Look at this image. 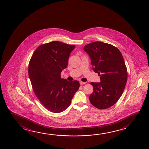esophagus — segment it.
Segmentation results:
<instances>
[{"label":"esophagus","instance_id":"34e87169","mask_svg":"<svg viewBox=\"0 0 149 149\" xmlns=\"http://www.w3.org/2000/svg\"><path fill=\"white\" fill-rule=\"evenodd\" d=\"M86 84V82H80V84L81 86L83 85V84Z\"/></svg>","mask_w":149,"mask_h":149}]
</instances>
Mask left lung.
Listing matches in <instances>:
<instances>
[{"mask_svg":"<svg viewBox=\"0 0 149 149\" xmlns=\"http://www.w3.org/2000/svg\"><path fill=\"white\" fill-rule=\"evenodd\" d=\"M84 50L101 80L100 82H91L93 91L90 101L97 108H109L118 101L126 85L127 69L123 57L116 47L100 41L88 44Z\"/></svg>","mask_w":149,"mask_h":149,"instance_id":"1","label":"left lung"}]
</instances>
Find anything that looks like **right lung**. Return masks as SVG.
Returning <instances> with one entry per match:
<instances>
[{
  "label": "right lung",
  "mask_w": 149,
  "mask_h": 149,
  "mask_svg": "<svg viewBox=\"0 0 149 149\" xmlns=\"http://www.w3.org/2000/svg\"><path fill=\"white\" fill-rule=\"evenodd\" d=\"M75 47L52 41L38 47L31 58L28 74L33 90L41 103L52 112L68 108L80 87L79 81H68L60 76Z\"/></svg>",
  "instance_id": "add662e5"
}]
</instances>
